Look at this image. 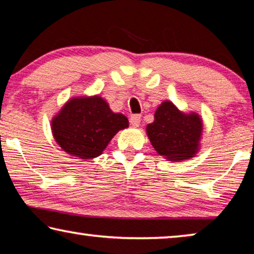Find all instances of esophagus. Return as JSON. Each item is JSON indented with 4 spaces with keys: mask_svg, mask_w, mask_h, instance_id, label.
I'll use <instances>...</instances> for the list:
<instances>
[{
    "mask_svg": "<svg viewBox=\"0 0 254 254\" xmlns=\"http://www.w3.org/2000/svg\"><path fill=\"white\" fill-rule=\"evenodd\" d=\"M130 122H131V124L134 127H137L140 126V123H141V117L139 114H134V115H132V117L130 118Z\"/></svg>",
    "mask_w": 254,
    "mask_h": 254,
    "instance_id": "obj_1",
    "label": "esophagus"
}]
</instances>
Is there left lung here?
Instances as JSON below:
<instances>
[{
	"mask_svg": "<svg viewBox=\"0 0 254 254\" xmlns=\"http://www.w3.org/2000/svg\"><path fill=\"white\" fill-rule=\"evenodd\" d=\"M203 127L197 112L185 113L171 101H163L154 112V121L145 127V131L159 156L179 162L198 153Z\"/></svg>",
	"mask_w": 254,
	"mask_h": 254,
	"instance_id": "8db88e82",
	"label": "left lung"
}]
</instances>
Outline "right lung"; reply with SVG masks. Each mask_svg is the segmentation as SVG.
Here are the masks:
<instances>
[{
	"mask_svg": "<svg viewBox=\"0 0 254 254\" xmlns=\"http://www.w3.org/2000/svg\"><path fill=\"white\" fill-rule=\"evenodd\" d=\"M51 132L63 151L76 159L101 156L119 131L128 127L122 113H114L100 95L74 96L51 119Z\"/></svg>",
	"mask_w": 254,
	"mask_h": 254,
	"instance_id": "obj_1",
	"label": "right lung"
}]
</instances>
